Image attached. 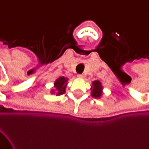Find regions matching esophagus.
I'll list each match as a JSON object with an SVG mask.
<instances>
[{
  "label": "esophagus",
  "mask_w": 149,
  "mask_h": 149,
  "mask_svg": "<svg viewBox=\"0 0 149 149\" xmlns=\"http://www.w3.org/2000/svg\"><path fill=\"white\" fill-rule=\"evenodd\" d=\"M77 77L78 78H84V75H83V74H78Z\"/></svg>",
  "instance_id": "obj_1"
}]
</instances>
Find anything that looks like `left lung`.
Here are the masks:
<instances>
[{"label": "left lung", "mask_w": 149, "mask_h": 149, "mask_svg": "<svg viewBox=\"0 0 149 149\" xmlns=\"http://www.w3.org/2000/svg\"><path fill=\"white\" fill-rule=\"evenodd\" d=\"M92 84H93V86L91 88L92 97H93L94 98H100L102 96V89H103L101 83L99 81H95Z\"/></svg>", "instance_id": "8db88e82"}]
</instances>
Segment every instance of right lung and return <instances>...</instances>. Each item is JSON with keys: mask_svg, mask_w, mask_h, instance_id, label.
Instances as JSON below:
<instances>
[{"mask_svg": "<svg viewBox=\"0 0 149 149\" xmlns=\"http://www.w3.org/2000/svg\"><path fill=\"white\" fill-rule=\"evenodd\" d=\"M67 81L68 78L65 77H61L56 79L54 83V89L51 91L52 93H56V96H60L65 93V88L67 86Z\"/></svg>", "mask_w": 149, "mask_h": 149, "instance_id": "right-lung-1", "label": "right lung"}]
</instances>
